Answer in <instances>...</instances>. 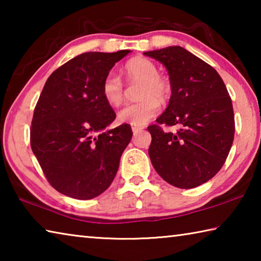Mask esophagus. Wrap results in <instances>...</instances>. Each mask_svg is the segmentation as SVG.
Masks as SVG:
<instances>
[{
    "label": "esophagus",
    "instance_id": "1",
    "mask_svg": "<svg viewBox=\"0 0 261 261\" xmlns=\"http://www.w3.org/2000/svg\"><path fill=\"white\" fill-rule=\"evenodd\" d=\"M131 129H132V131H134L135 134H136V132L143 130L144 126H141V125H131Z\"/></svg>",
    "mask_w": 261,
    "mask_h": 261
}]
</instances>
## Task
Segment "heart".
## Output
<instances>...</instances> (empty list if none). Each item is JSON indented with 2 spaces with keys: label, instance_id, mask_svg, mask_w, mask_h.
I'll return each mask as SVG.
<instances>
[{
  "label": "heart",
  "instance_id": "b5f03b06",
  "mask_svg": "<svg viewBox=\"0 0 261 261\" xmlns=\"http://www.w3.org/2000/svg\"><path fill=\"white\" fill-rule=\"evenodd\" d=\"M127 83L140 84L138 90V102L126 106L118 113V121L131 125H144L160 112V101L169 99L171 93L170 84L167 79L159 76L156 65L145 57L130 60L123 68ZM106 102L120 106L125 96L124 85L116 73L109 72L103 78L101 85Z\"/></svg>",
  "mask_w": 261,
  "mask_h": 261
}]
</instances>
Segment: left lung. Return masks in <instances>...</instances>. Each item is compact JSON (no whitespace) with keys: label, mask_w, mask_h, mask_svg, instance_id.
Returning a JSON list of instances; mask_svg holds the SVG:
<instances>
[{"label":"left lung","mask_w":261,"mask_h":261,"mask_svg":"<svg viewBox=\"0 0 261 261\" xmlns=\"http://www.w3.org/2000/svg\"><path fill=\"white\" fill-rule=\"evenodd\" d=\"M165 65L170 79L169 105L149 125L148 148L156 173L167 183L192 189L218 174L235 135L231 99L214 68L179 46L144 53ZM161 125H178L166 133Z\"/></svg>","instance_id":"8db88e82"}]
</instances>
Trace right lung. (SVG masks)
<instances>
[{"label":"right lung","instance_id":"1","mask_svg":"<svg viewBox=\"0 0 261 261\" xmlns=\"http://www.w3.org/2000/svg\"><path fill=\"white\" fill-rule=\"evenodd\" d=\"M130 50L88 51L56 69L34 108L31 147L53 188L74 199L98 197L116 176L129 145V124L103 131L116 114L101 85Z\"/></svg>","mask_w":261,"mask_h":261}]
</instances>
